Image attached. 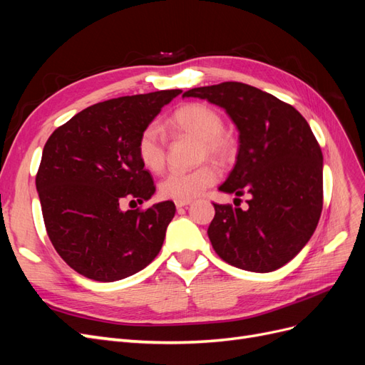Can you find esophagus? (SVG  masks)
<instances>
[{"label": "esophagus", "mask_w": 365, "mask_h": 365, "mask_svg": "<svg viewBox=\"0 0 365 365\" xmlns=\"http://www.w3.org/2000/svg\"><path fill=\"white\" fill-rule=\"evenodd\" d=\"M190 204H192V201H175V205H176V208H184V207L190 205Z\"/></svg>", "instance_id": "34e87169"}]
</instances>
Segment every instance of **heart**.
Segmentation results:
<instances>
[{"instance_id": "1", "label": "heart", "mask_w": 365, "mask_h": 365, "mask_svg": "<svg viewBox=\"0 0 365 365\" xmlns=\"http://www.w3.org/2000/svg\"><path fill=\"white\" fill-rule=\"evenodd\" d=\"M169 126L178 132L200 138V157L217 161L227 160L233 152V141L224 134V118L205 103H185L169 118ZM168 145L161 126L150 123L140 132L137 140V155L141 164L150 172H160L164 168ZM219 178L213 164H202L193 170H173L160 182V195L168 200L190 201L202 195Z\"/></svg>"}]
</instances>
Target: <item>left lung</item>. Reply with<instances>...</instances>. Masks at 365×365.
<instances>
[{"instance_id":"obj_1","label":"left lung","mask_w":365,"mask_h":365,"mask_svg":"<svg viewBox=\"0 0 365 365\" xmlns=\"http://www.w3.org/2000/svg\"><path fill=\"white\" fill-rule=\"evenodd\" d=\"M182 97L224 108L239 129L237 161L219 190L250 195L248 210L213 204V250L245 271L282 268L311 239L323 210V153L311 126L294 106L247 83L193 88Z\"/></svg>"}]
</instances>
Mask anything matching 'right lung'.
<instances>
[{"label": "right lung", "mask_w": 365, "mask_h": 365, "mask_svg": "<svg viewBox=\"0 0 365 365\" xmlns=\"http://www.w3.org/2000/svg\"><path fill=\"white\" fill-rule=\"evenodd\" d=\"M181 90L125 96L88 106L47 140L36 173L43 224L76 272L115 282L158 256L175 204L121 210L155 193L137 155L140 132Z\"/></svg>", "instance_id": "1"}]
</instances>
